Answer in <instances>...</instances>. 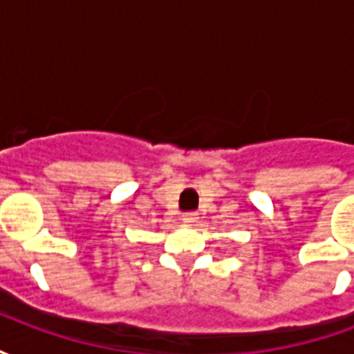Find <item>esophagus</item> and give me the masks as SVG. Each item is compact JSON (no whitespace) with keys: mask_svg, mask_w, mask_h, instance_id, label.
<instances>
[{"mask_svg":"<svg viewBox=\"0 0 354 354\" xmlns=\"http://www.w3.org/2000/svg\"><path fill=\"white\" fill-rule=\"evenodd\" d=\"M197 220H199V216L193 214V212L182 216V222H184L185 225H195V223H197Z\"/></svg>","mask_w":354,"mask_h":354,"instance_id":"34e87169","label":"esophagus"}]
</instances>
